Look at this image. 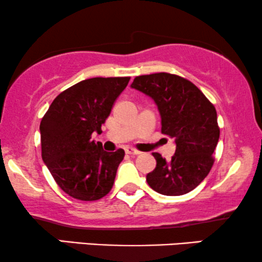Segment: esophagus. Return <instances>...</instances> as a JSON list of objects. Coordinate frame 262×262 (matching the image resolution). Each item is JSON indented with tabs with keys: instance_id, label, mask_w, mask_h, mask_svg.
<instances>
[{
	"instance_id": "esophagus-1",
	"label": "esophagus",
	"mask_w": 262,
	"mask_h": 262,
	"mask_svg": "<svg viewBox=\"0 0 262 262\" xmlns=\"http://www.w3.org/2000/svg\"><path fill=\"white\" fill-rule=\"evenodd\" d=\"M125 151H126V154H130V155H139V154H141L139 150L132 148V146H126V148H125Z\"/></svg>"
}]
</instances>
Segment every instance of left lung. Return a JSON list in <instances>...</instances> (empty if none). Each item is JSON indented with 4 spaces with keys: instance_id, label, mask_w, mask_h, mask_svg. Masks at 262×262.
<instances>
[{
    "instance_id": "1",
    "label": "left lung",
    "mask_w": 262,
    "mask_h": 262,
    "mask_svg": "<svg viewBox=\"0 0 262 262\" xmlns=\"http://www.w3.org/2000/svg\"><path fill=\"white\" fill-rule=\"evenodd\" d=\"M132 88L154 99L161 114V132L175 139V154L167 162L152 152L156 167L148 185L164 195H182L194 189L213 166L220 139L216 108L191 81L174 74L135 77Z\"/></svg>"
}]
</instances>
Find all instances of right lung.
Segmentation results:
<instances>
[{
	"label": "right lung",
	"instance_id": "1",
	"mask_svg": "<svg viewBox=\"0 0 262 262\" xmlns=\"http://www.w3.org/2000/svg\"><path fill=\"white\" fill-rule=\"evenodd\" d=\"M128 81L93 77L78 82L60 93L42 117V161L62 191L75 199L99 200L113 187L125 151H105L92 135L101 134V125Z\"/></svg>",
	"mask_w": 262,
	"mask_h": 262
}]
</instances>
